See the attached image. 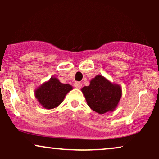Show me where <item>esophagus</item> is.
<instances>
[{
	"label": "esophagus",
	"instance_id": "esophagus-1",
	"mask_svg": "<svg viewBox=\"0 0 159 159\" xmlns=\"http://www.w3.org/2000/svg\"><path fill=\"white\" fill-rule=\"evenodd\" d=\"M75 87H76V88H81L82 87V84L81 82H75Z\"/></svg>",
	"mask_w": 159,
	"mask_h": 159
}]
</instances>
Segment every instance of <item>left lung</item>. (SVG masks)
Instances as JSON below:
<instances>
[{
	"label": "left lung",
	"instance_id": "1",
	"mask_svg": "<svg viewBox=\"0 0 159 159\" xmlns=\"http://www.w3.org/2000/svg\"><path fill=\"white\" fill-rule=\"evenodd\" d=\"M81 90L89 107L100 114L114 111L122 96L121 87L102 75L96 76Z\"/></svg>",
	"mask_w": 159,
	"mask_h": 159
}]
</instances>
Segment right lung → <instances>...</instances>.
Returning <instances> with one entry per match:
<instances>
[{
  "instance_id": "add662e5",
  "label": "right lung",
  "mask_w": 159,
  "mask_h": 159,
  "mask_svg": "<svg viewBox=\"0 0 159 159\" xmlns=\"http://www.w3.org/2000/svg\"><path fill=\"white\" fill-rule=\"evenodd\" d=\"M71 90H72L71 85L62 84L57 78H52L36 89L35 96L45 108L52 109L62 103L66 95Z\"/></svg>"
}]
</instances>
